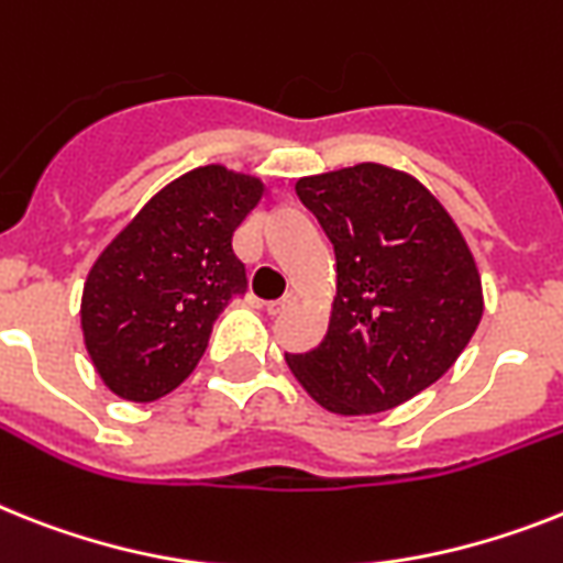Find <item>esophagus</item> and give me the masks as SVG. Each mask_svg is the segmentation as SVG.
<instances>
[{
    "instance_id": "esophagus-1",
    "label": "esophagus",
    "mask_w": 563,
    "mask_h": 563,
    "mask_svg": "<svg viewBox=\"0 0 563 563\" xmlns=\"http://www.w3.org/2000/svg\"><path fill=\"white\" fill-rule=\"evenodd\" d=\"M292 305H296V292H285L282 299L267 301L264 308H267V313H271V316H276V313H285V310H290Z\"/></svg>"
}]
</instances>
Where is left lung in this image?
Returning a JSON list of instances; mask_svg holds the SVG:
<instances>
[{"label": "left lung", "instance_id": "1", "mask_svg": "<svg viewBox=\"0 0 563 563\" xmlns=\"http://www.w3.org/2000/svg\"><path fill=\"white\" fill-rule=\"evenodd\" d=\"M336 253V299L313 351L285 354L336 415H379L438 383L483 316L481 276L440 201L406 172L347 166L296 184Z\"/></svg>", "mask_w": 563, "mask_h": 563}]
</instances>
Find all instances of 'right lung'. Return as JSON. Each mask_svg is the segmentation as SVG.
Masks as SVG:
<instances>
[{"label": "right lung", "mask_w": 563, "mask_h": 563, "mask_svg": "<svg viewBox=\"0 0 563 563\" xmlns=\"http://www.w3.org/2000/svg\"><path fill=\"white\" fill-rule=\"evenodd\" d=\"M262 195L250 175L192 169L97 258L82 287V336L118 397L152 402L192 374L221 310L247 292L232 235Z\"/></svg>", "instance_id": "obj_1"}]
</instances>
